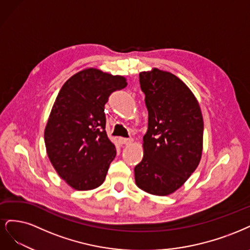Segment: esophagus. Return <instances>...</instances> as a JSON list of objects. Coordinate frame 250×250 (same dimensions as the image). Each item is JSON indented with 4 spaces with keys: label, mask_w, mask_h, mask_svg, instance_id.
<instances>
[{
    "label": "esophagus",
    "mask_w": 250,
    "mask_h": 250,
    "mask_svg": "<svg viewBox=\"0 0 250 250\" xmlns=\"http://www.w3.org/2000/svg\"><path fill=\"white\" fill-rule=\"evenodd\" d=\"M118 141H119V143L125 144V146H127V144L133 143V139L132 138H123V137H120V138H118Z\"/></svg>",
    "instance_id": "1"
}]
</instances>
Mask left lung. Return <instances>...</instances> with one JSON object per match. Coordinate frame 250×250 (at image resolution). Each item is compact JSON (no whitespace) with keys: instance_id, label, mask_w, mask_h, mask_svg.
I'll use <instances>...</instances> for the list:
<instances>
[{"instance_id":"obj_1","label":"left lung","mask_w":250,"mask_h":250,"mask_svg":"<svg viewBox=\"0 0 250 250\" xmlns=\"http://www.w3.org/2000/svg\"><path fill=\"white\" fill-rule=\"evenodd\" d=\"M139 82L148 127L143 159L134 169L135 182L149 194L166 196L180 189L200 162L204 119L195 95L171 72L141 71Z\"/></svg>"}]
</instances>
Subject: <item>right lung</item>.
Returning <instances> with one entry per match:
<instances>
[{
    "instance_id": "right-lung-1",
    "label": "right lung",
    "mask_w": 250,
    "mask_h": 250,
    "mask_svg": "<svg viewBox=\"0 0 250 250\" xmlns=\"http://www.w3.org/2000/svg\"><path fill=\"white\" fill-rule=\"evenodd\" d=\"M126 85L123 76L90 67L70 77L60 89L44 143L55 170L71 188L92 190L106 179L116 149L104 130V104L112 92Z\"/></svg>"
}]
</instances>
